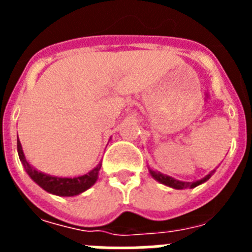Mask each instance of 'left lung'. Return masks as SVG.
Masks as SVG:
<instances>
[{
  "label": "left lung",
  "mask_w": 252,
  "mask_h": 252,
  "mask_svg": "<svg viewBox=\"0 0 252 252\" xmlns=\"http://www.w3.org/2000/svg\"><path fill=\"white\" fill-rule=\"evenodd\" d=\"M215 171L216 170H212L211 173H209V174H207L206 177L202 178V179H199V180H195V182H182V180H178V179H175V178H171L166 174H162V173H160V171H157V170H154V169L149 168V173H150V175L154 178V179L157 180V182H159V183L164 184V186L170 187V188H173V189L195 188V187L206 183L207 180L212 177Z\"/></svg>",
  "instance_id": "8db88e82"
}]
</instances>
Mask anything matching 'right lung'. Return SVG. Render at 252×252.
Returning <instances> with one entry per match:
<instances>
[{
    "label": "right lung",
    "mask_w": 252,
    "mask_h": 252,
    "mask_svg": "<svg viewBox=\"0 0 252 252\" xmlns=\"http://www.w3.org/2000/svg\"><path fill=\"white\" fill-rule=\"evenodd\" d=\"M17 153H19L20 161L22 162V165L25 168L26 173L29 177L34 180L35 183L39 187L46 190L50 194L59 195V197H74V195L81 194V193L86 192L87 189H90L93 184L97 182L99 174V169L102 166V162H99L98 165L93 168L90 173L81 175V177L74 178H62L55 177V175H49L39 171L31 165L30 162L26 160L25 154L22 150L21 142H20L19 136H17Z\"/></svg>",
    "instance_id": "1"
}]
</instances>
